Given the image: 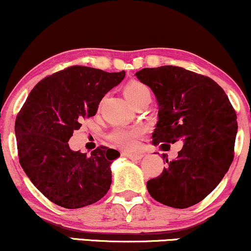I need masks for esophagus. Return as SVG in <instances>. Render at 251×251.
Instances as JSON below:
<instances>
[{"label": "esophagus", "instance_id": "esophagus-1", "mask_svg": "<svg viewBox=\"0 0 251 251\" xmlns=\"http://www.w3.org/2000/svg\"><path fill=\"white\" fill-rule=\"evenodd\" d=\"M125 156L128 157V158H130L132 160H140L143 158V154L142 153H132V152H125L123 153Z\"/></svg>", "mask_w": 251, "mask_h": 251}]
</instances>
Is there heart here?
<instances>
[{
    "mask_svg": "<svg viewBox=\"0 0 251 251\" xmlns=\"http://www.w3.org/2000/svg\"><path fill=\"white\" fill-rule=\"evenodd\" d=\"M123 94L134 104L136 101H138L140 99L145 97V95L150 94V91L148 86L144 85L143 82L132 80V81L126 85L125 89H123ZM142 134H143V130L141 128H137V126H132V128H116L115 130L111 132L109 137L114 143L125 148V149L130 150L134 149L136 145H137V141Z\"/></svg>",
    "mask_w": 251,
    "mask_h": 251,
    "instance_id": "heart-1",
    "label": "heart"
}]
</instances>
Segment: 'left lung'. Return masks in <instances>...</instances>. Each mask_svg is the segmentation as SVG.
<instances>
[{
  "mask_svg": "<svg viewBox=\"0 0 251 251\" xmlns=\"http://www.w3.org/2000/svg\"><path fill=\"white\" fill-rule=\"evenodd\" d=\"M136 76L158 101L152 143L162 148L184 143L177 159H166L162 175L148 180V191L173 208L196 205L218 186L233 162L235 109L214 80L182 67L143 69Z\"/></svg>",
  "mask_w": 251,
  "mask_h": 251,
  "instance_id": "left-lung-1",
  "label": "left lung"
}]
</instances>
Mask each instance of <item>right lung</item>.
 I'll use <instances>...</instances> for the list:
<instances>
[{"instance_id": "right-lung-1", "label": "right lung", "mask_w": 251, "mask_h": 251, "mask_svg": "<svg viewBox=\"0 0 251 251\" xmlns=\"http://www.w3.org/2000/svg\"><path fill=\"white\" fill-rule=\"evenodd\" d=\"M125 71L108 73L87 66L67 67L46 76L30 92L15 122L20 164L32 184L64 208H81L107 194L110 164L117 150L100 145L92 153L70 149L83 120L122 81Z\"/></svg>"}]
</instances>
